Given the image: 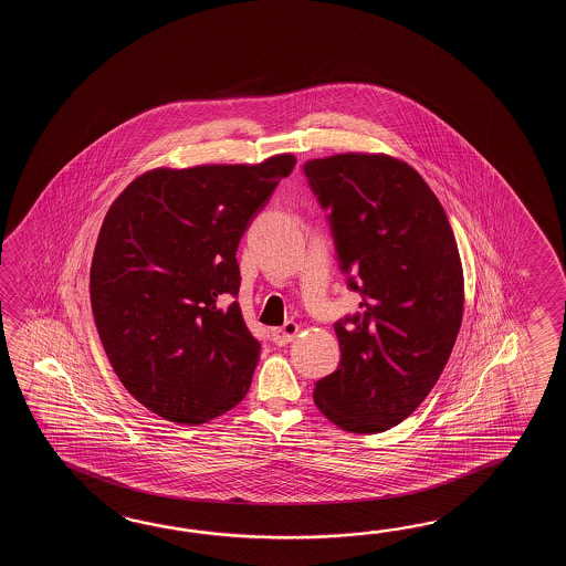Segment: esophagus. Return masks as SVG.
<instances>
[{
  "label": "esophagus",
  "mask_w": 566,
  "mask_h": 566,
  "mask_svg": "<svg viewBox=\"0 0 566 566\" xmlns=\"http://www.w3.org/2000/svg\"><path fill=\"white\" fill-rule=\"evenodd\" d=\"M297 334H300V325L295 324V322H287L283 327L273 329L271 339H273V344H277V346H285L289 342H293V339L297 337Z\"/></svg>",
  "instance_id": "esophagus-1"
}]
</instances>
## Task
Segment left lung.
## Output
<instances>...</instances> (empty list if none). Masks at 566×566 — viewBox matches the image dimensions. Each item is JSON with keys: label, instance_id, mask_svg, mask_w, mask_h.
<instances>
[{"label": "left lung", "instance_id": "left-lung-1", "mask_svg": "<svg viewBox=\"0 0 566 566\" xmlns=\"http://www.w3.org/2000/svg\"><path fill=\"white\" fill-rule=\"evenodd\" d=\"M360 312L334 324L342 358L313 400L344 431L405 421L446 368L463 317V269L446 210L409 164L339 154L303 164Z\"/></svg>", "mask_w": 566, "mask_h": 566}]
</instances>
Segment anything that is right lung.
Returning <instances> with one entry per match:
<instances>
[{"label":"right lung","mask_w":566,"mask_h":566,"mask_svg":"<svg viewBox=\"0 0 566 566\" xmlns=\"http://www.w3.org/2000/svg\"><path fill=\"white\" fill-rule=\"evenodd\" d=\"M291 154L256 166L159 168L108 208L91 265V307L115 374L144 407L200 424L249 392L261 344L242 319L237 249Z\"/></svg>","instance_id":"obj_1"}]
</instances>
